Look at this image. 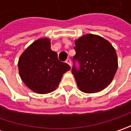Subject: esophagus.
<instances>
[{"label": "esophagus", "mask_w": 131, "mask_h": 131, "mask_svg": "<svg viewBox=\"0 0 131 131\" xmlns=\"http://www.w3.org/2000/svg\"><path fill=\"white\" fill-rule=\"evenodd\" d=\"M66 63L68 64L70 66H71V60H70V59H67V60H66Z\"/></svg>", "instance_id": "esophagus-1"}]
</instances>
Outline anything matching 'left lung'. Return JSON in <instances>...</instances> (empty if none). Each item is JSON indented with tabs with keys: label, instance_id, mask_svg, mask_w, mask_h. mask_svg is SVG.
I'll return each instance as SVG.
<instances>
[{
	"label": "left lung",
	"instance_id": "8db88e82",
	"mask_svg": "<svg viewBox=\"0 0 131 131\" xmlns=\"http://www.w3.org/2000/svg\"><path fill=\"white\" fill-rule=\"evenodd\" d=\"M76 54L80 68H72L77 86L86 93L100 92L113 80L118 67L115 49L101 36L85 34L74 41Z\"/></svg>",
	"mask_w": 131,
	"mask_h": 131
}]
</instances>
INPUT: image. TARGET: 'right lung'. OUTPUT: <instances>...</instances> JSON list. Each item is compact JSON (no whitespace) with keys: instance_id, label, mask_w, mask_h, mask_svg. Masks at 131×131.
<instances>
[{"instance_id":"1","label":"right lung","mask_w":131,"mask_h":131,"mask_svg":"<svg viewBox=\"0 0 131 131\" xmlns=\"http://www.w3.org/2000/svg\"><path fill=\"white\" fill-rule=\"evenodd\" d=\"M18 69L20 78L29 89L47 94L56 90L63 73L71 67L58 60L57 52L51 49L49 38H41L22 53Z\"/></svg>"}]
</instances>
